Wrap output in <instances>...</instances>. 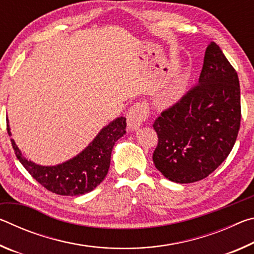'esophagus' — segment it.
<instances>
[{"mask_svg":"<svg viewBox=\"0 0 254 254\" xmlns=\"http://www.w3.org/2000/svg\"><path fill=\"white\" fill-rule=\"evenodd\" d=\"M149 117V106L147 103H135L128 109L127 113V122L130 130H136L141 124L147 121Z\"/></svg>","mask_w":254,"mask_h":254,"instance_id":"1","label":"esophagus"}]
</instances>
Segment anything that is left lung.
Here are the masks:
<instances>
[{"mask_svg":"<svg viewBox=\"0 0 254 254\" xmlns=\"http://www.w3.org/2000/svg\"><path fill=\"white\" fill-rule=\"evenodd\" d=\"M240 123L238 72L220 47L210 42L198 84L153 123L158 134L154 166L175 183L204 179L230 154Z\"/></svg>","mask_w":254,"mask_h":254,"instance_id":"left-lung-1","label":"left lung"}]
</instances>
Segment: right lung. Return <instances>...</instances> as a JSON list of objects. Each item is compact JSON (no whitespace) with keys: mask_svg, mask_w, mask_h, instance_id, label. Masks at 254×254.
Here are the masks:
<instances>
[{"mask_svg":"<svg viewBox=\"0 0 254 254\" xmlns=\"http://www.w3.org/2000/svg\"><path fill=\"white\" fill-rule=\"evenodd\" d=\"M127 128V119L118 118L102 128L93 142L78 156L58 166L45 167L28 161L13 140L12 147L16 158L28 173L49 191L63 196H78L92 191L109 173L111 153L114 144L123 136ZM6 130L11 135L10 126Z\"/></svg>","mask_w":254,"mask_h":254,"instance_id":"add662e5","label":"right lung"}]
</instances>
